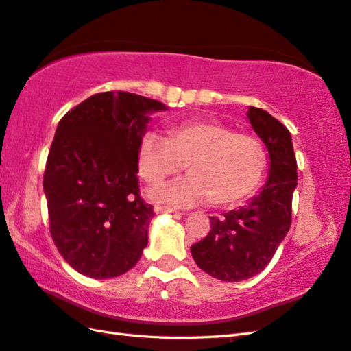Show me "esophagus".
<instances>
[{
	"label": "esophagus",
	"mask_w": 351,
	"mask_h": 351,
	"mask_svg": "<svg viewBox=\"0 0 351 351\" xmlns=\"http://www.w3.org/2000/svg\"><path fill=\"white\" fill-rule=\"evenodd\" d=\"M155 211L156 213H161V211H169V213H173L175 216H180L181 213L176 211V210H171V208H167V207H161V205H155Z\"/></svg>",
	"instance_id": "34e87169"
}]
</instances>
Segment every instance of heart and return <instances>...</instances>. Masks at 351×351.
<instances>
[{
    "label": "heart",
    "mask_w": 351,
    "mask_h": 351,
    "mask_svg": "<svg viewBox=\"0 0 351 351\" xmlns=\"http://www.w3.org/2000/svg\"><path fill=\"white\" fill-rule=\"evenodd\" d=\"M185 166L189 178L150 191V196L180 208L207 202L234 207L262 182L266 152L256 136L236 134L213 120L181 123L169 130V140L155 132L143 136L138 173L144 181L158 185Z\"/></svg>",
    "instance_id": "1"
}]
</instances>
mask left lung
Wrapping results in <instances>:
<instances>
[{
	"instance_id": "8db88e82",
	"label": "left lung",
	"mask_w": 351,
	"mask_h": 351,
	"mask_svg": "<svg viewBox=\"0 0 351 351\" xmlns=\"http://www.w3.org/2000/svg\"><path fill=\"white\" fill-rule=\"evenodd\" d=\"M248 120L269 154L267 181L243 207L210 217L211 231L190 248L196 265L222 281H242L262 272L292 222L298 176L291 132L260 108L250 106Z\"/></svg>"
}]
</instances>
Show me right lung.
I'll list each match as a JSON object with an SVG mask.
<instances>
[{"label":"right lung","instance_id":"obj_1","mask_svg":"<svg viewBox=\"0 0 351 351\" xmlns=\"http://www.w3.org/2000/svg\"><path fill=\"white\" fill-rule=\"evenodd\" d=\"M161 101L125 91L88 97L59 121L44 193L60 256L91 278H112L138 262L154 207L140 196L138 149Z\"/></svg>","mask_w":351,"mask_h":351}]
</instances>
